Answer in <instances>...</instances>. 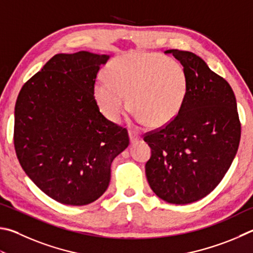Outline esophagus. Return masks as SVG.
Segmentation results:
<instances>
[{"instance_id":"34e87169","label":"esophagus","mask_w":253,"mask_h":253,"mask_svg":"<svg viewBox=\"0 0 253 253\" xmlns=\"http://www.w3.org/2000/svg\"><path fill=\"white\" fill-rule=\"evenodd\" d=\"M128 135H129V140H130V142H135V141H137V140H138V139L140 138V136L138 135V132L132 131V130H130L129 132H128Z\"/></svg>"}]
</instances>
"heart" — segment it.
<instances>
[{
	"label": "heart",
	"mask_w": 253,
	"mask_h": 253,
	"mask_svg": "<svg viewBox=\"0 0 253 253\" xmlns=\"http://www.w3.org/2000/svg\"><path fill=\"white\" fill-rule=\"evenodd\" d=\"M94 86L96 104L109 122L117 123L129 103L139 122L162 128L173 122L185 105L189 80L173 58L158 53L131 52L118 56Z\"/></svg>",
	"instance_id": "1"
}]
</instances>
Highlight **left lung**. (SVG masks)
Instances as JSON below:
<instances>
[{"label":"left lung","instance_id":"obj_1","mask_svg":"<svg viewBox=\"0 0 253 253\" xmlns=\"http://www.w3.org/2000/svg\"><path fill=\"white\" fill-rule=\"evenodd\" d=\"M189 80L180 114L163 129L149 132L146 163L149 186L160 199L187 205L209 195L230 168L241 136L231 86L191 52L169 49Z\"/></svg>","mask_w":253,"mask_h":253}]
</instances>
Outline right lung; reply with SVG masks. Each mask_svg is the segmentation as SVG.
Returning a JSON list of instances; mask_svg holds the SVG:
<instances>
[{
    "instance_id": "1",
    "label": "right lung",
    "mask_w": 253,
    "mask_h": 253,
    "mask_svg": "<svg viewBox=\"0 0 253 253\" xmlns=\"http://www.w3.org/2000/svg\"><path fill=\"white\" fill-rule=\"evenodd\" d=\"M109 55L57 54L23 85L15 104L14 146L23 170L57 203L85 206L111 181L114 158L129 145L94 98Z\"/></svg>"
}]
</instances>
